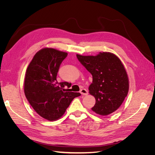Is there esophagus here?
Returning a JSON list of instances; mask_svg holds the SVG:
<instances>
[{
	"label": "esophagus",
	"mask_w": 155,
	"mask_h": 155,
	"mask_svg": "<svg viewBox=\"0 0 155 155\" xmlns=\"http://www.w3.org/2000/svg\"><path fill=\"white\" fill-rule=\"evenodd\" d=\"M80 92H81V94L82 95L86 96V95L88 94V91H87V90H86L85 88H82V89H81Z\"/></svg>",
	"instance_id": "1"
}]
</instances>
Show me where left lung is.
Returning <instances> with one entry per match:
<instances>
[{"instance_id": "obj_1", "label": "left lung", "mask_w": 155, "mask_h": 155, "mask_svg": "<svg viewBox=\"0 0 155 155\" xmlns=\"http://www.w3.org/2000/svg\"><path fill=\"white\" fill-rule=\"evenodd\" d=\"M76 57L92 76L89 93L96 98L92 110L106 116L116 110L129 91V79L120 59L110 52H101L96 56Z\"/></svg>"}]
</instances>
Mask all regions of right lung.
Wrapping results in <instances>:
<instances>
[{"instance_id":"1","label":"right lung","mask_w":155,"mask_h":155,"mask_svg":"<svg viewBox=\"0 0 155 155\" xmlns=\"http://www.w3.org/2000/svg\"><path fill=\"white\" fill-rule=\"evenodd\" d=\"M67 55L54 48H43L36 53L26 70L25 96L37 113L50 121L61 118L74 98L81 95L67 89L70 83H59L56 79Z\"/></svg>"}]
</instances>
